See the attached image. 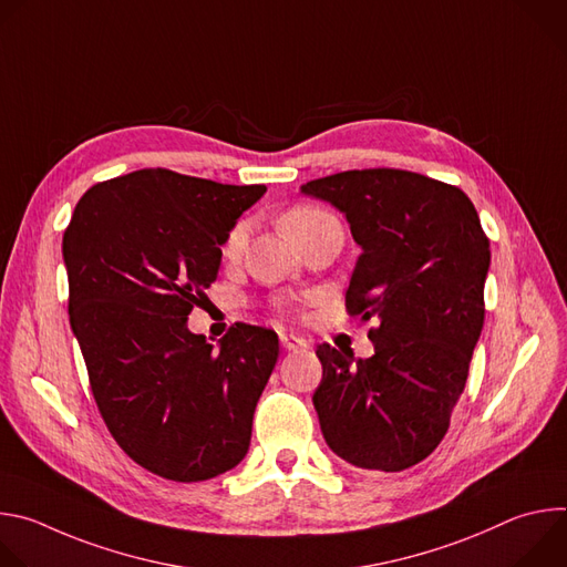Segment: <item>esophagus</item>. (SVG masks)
Segmentation results:
<instances>
[{"label": "esophagus", "instance_id": "34e87169", "mask_svg": "<svg viewBox=\"0 0 567 567\" xmlns=\"http://www.w3.org/2000/svg\"><path fill=\"white\" fill-rule=\"evenodd\" d=\"M280 346H282V350L293 352V350H302L307 343L293 334H280Z\"/></svg>", "mask_w": 567, "mask_h": 567}]
</instances>
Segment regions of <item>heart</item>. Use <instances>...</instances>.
Wrapping results in <instances>:
<instances>
[{"instance_id": "1", "label": "heart", "mask_w": 567, "mask_h": 567, "mask_svg": "<svg viewBox=\"0 0 567 567\" xmlns=\"http://www.w3.org/2000/svg\"><path fill=\"white\" fill-rule=\"evenodd\" d=\"M328 217H332V215H328L326 210H320V208H313V206H298V208H291V210L282 217V228H285V233L293 239V237H298L300 233L309 230L311 226H316L318 221L328 219ZM247 237H249V221H237V224L228 230V235H226V239H224L221 254H224L226 258H237V256L241 254V249H245V245H247Z\"/></svg>"}]
</instances>
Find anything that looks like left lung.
<instances>
[{
  "instance_id": "1",
  "label": "left lung",
  "mask_w": 567,
  "mask_h": 567,
  "mask_svg": "<svg viewBox=\"0 0 567 567\" xmlns=\"http://www.w3.org/2000/svg\"><path fill=\"white\" fill-rule=\"evenodd\" d=\"M300 193L343 213L361 249L346 305L374 354L316 348L311 401L328 446L359 468L403 471L449 431L484 322L489 239L455 186L406 171H348Z\"/></svg>"
}]
</instances>
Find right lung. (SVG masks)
Masks as SVG:
<instances>
[{
	"label": "right lung",
	"mask_w": 567,
	"mask_h": 567,
	"mask_svg": "<svg viewBox=\"0 0 567 567\" xmlns=\"http://www.w3.org/2000/svg\"><path fill=\"white\" fill-rule=\"evenodd\" d=\"M265 193L136 171L90 188L64 230L69 322L99 411L166 480H210L249 451L278 334L237 322L213 348L188 316L217 280L228 230Z\"/></svg>",
	"instance_id": "add662e5"
}]
</instances>
